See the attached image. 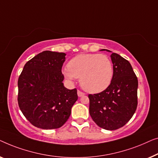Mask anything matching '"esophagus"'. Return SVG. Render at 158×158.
Masks as SVG:
<instances>
[{
	"mask_svg": "<svg viewBox=\"0 0 158 158\" xmlns=\"http://www.w3.org/2000/svg\"><path fill=\"white\" fill-rule=\"evenodd\" d=\"M77 94H78L79 97H82V96H84V93L83 92H81V91L78 90V91H77Z\"/></svg>",
	"mask_w": 158,
	"mask_h": 158,
	"instance_id": "obj_1",
	"label": "esophagus"
}]
</instances>
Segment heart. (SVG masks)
I'll list each match as a JSON object with an SVG mask.
<instances>
[{"mask_svg":"<svg viewBox=\"0 0 158 158\" xmlns=\"http://www.w3.org/2000/svg\"><path fill=\"white\" fill-rule=\"evenodd\" d=\"M66 78H80V84L86 92H101L110 86L114 75V67L106 55L99 54H80L68 64L64 71Z\"/></svg>","mask_w":158,"mask_h":158,"instance_id":"heart-1","label":"heart"}]
</instances>
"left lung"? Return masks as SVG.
<instances>
[{
  "label": "left lung",
  "instance_id": "8db88e82",
  "mask_svg": "<svg viewBox=\"0 0 158 158\" xmlns=\"http://www.w3.org/2000/svg\"><path fill=\"white\" fill-rule=\"evenodd\" d=\"M111 59L114 75L110 86L88 97L94 123L104 130H114L128 123L136 111L138 81L127 60L116 53L111 54Z\"/></svg>",
  "mask_w": 158,
  "mask_h": 158
}]
</instances>
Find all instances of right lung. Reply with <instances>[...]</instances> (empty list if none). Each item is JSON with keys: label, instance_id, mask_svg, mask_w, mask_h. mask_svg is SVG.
I'll return each instance as SVG.
<instances>
[{"label": "right lung", "instance_id": "1", "mask_svg": "<svg viewBox=\"0 0 158 158\" xmlns=\"http://www.w3.org/2000/svg\"><path fill=\"white\" fill-rule=\"evenodd\" d=\"M66 54L44 51L26 62L18 80V103L26 119L36 127L64 125L78 99L77 90L63 84L61 68Z\"/></svg>", "mask_w": 158, "mask_h": 158}]
</instances>
